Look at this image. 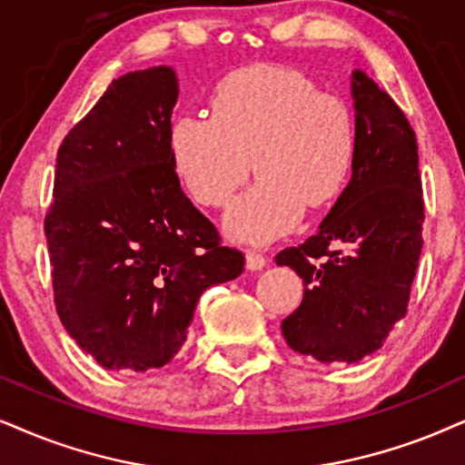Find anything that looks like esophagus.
Wrapping results in <instances>:
<instances>
[{
    "label": "esophagus",
    "mask_w": 465,
    "mask_h": 465,
    "mask_svg": "<svg viewBox=\"0 0 465 465\" xmlns=\"http://www.w3.org/2000/svg\"><path fill=\"white\" fill-rule=\"evenodd\" d=\"M244 257H246V268L249 270H262L263 266H266V257H263L262 252L246 251Z\"/></svg>",
    "instance_id": "1"
}]
</instances>
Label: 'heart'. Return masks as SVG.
<instances>
[{
  "label": "heart",
  "instance_id": "heart-1",
  "mask_svg": "<svg viewBox=\"0 0 465 465\" xmlns=\"http://www.w3.org/2000/svg\"><path fill=\"white\" fill-rule=\"evenodd\" d=\"M169 148L193 199L210 208L232 199L252 161L260 180L232 203L225 229L244 242H270L301 223L307 202L324 205L343 189L356 117L298 70L251 66L221 81L213 115L175 117Z\"/></svg>",
  "mask_w": 465,
  "mask_h": 465
}]
</instances>
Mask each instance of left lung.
Instances as JSON below:
<instances>
[{
    "mask_svg": "<svg viewBox=\"0 0 465 465\" xmlns=\"http://www.w3.org/2000/svg\"><path fill=\"white\" fill-rule=\"evenodd\" d=\"M356 158L320 232L281 251L304 283L285 317L287 345L320 362H358L381 348L408 311L422 249L419 145L408 117L378 84L351 73Z\"/></svg>",
    "mask_w": 465,
    "mask_h": 465,
    "instance_id": "1",
    "label": "left lung"
}]
</instances>
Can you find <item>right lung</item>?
Here are the masks:
<instances>
[{
    "mask_svg": "<svg viewBox=\"0 0 465 465\" xmlns=\"http://www.w3.org/2000/svg\"><path fill=\"white\" fill-rule=\"evenodd\" d=\"M178 92L169 66L122 74L57 152L45 219L55 309L111 371L167 364L199 296L244 270L180 189L169 148Z\"/></svg>",
    "mask_w": 465,
    "mask_h": 465,
    "instance_id": "right-lung-1",
    "label": "right lung"
}]
</instances>
